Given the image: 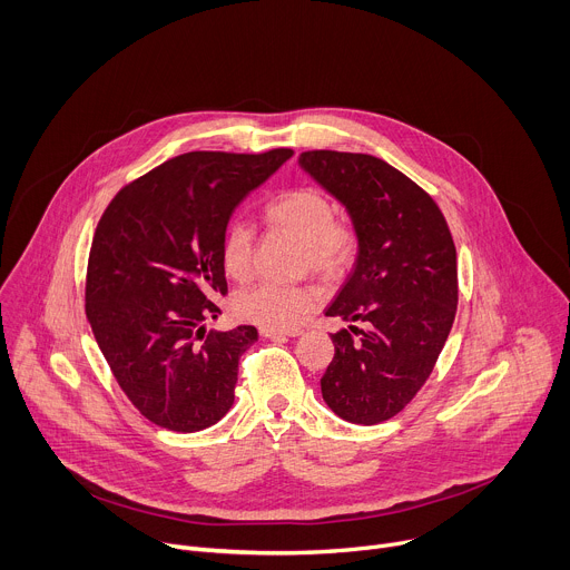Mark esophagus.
<instances>
[{
    "mask_svg": "<svg viewBox=\"0 0 570 570\" xmlns=\"http://www.w3.org/2000/svg\"><path fill=\"white\" fill-rule=\"evenodd\" d=\"M262 336L264 338H297V336H302V330H268V327H262Z\"/></svg>",
    "mask_w": 570,
    "mask_h": 570,
    "instance_id": "esophagus-1",
    "label": "esophagus"
}]
</instances>
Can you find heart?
<instances>
[{"instance_id": "heart-1", "label": "heart", "mask_w": 570, "mask_h": 570, "mask_svg": "<svg viewBox=\"0 0 570 570\" xmlns=\"http://www.w3.org/2000/svg\"><path fill=\"white\" fill-rule=\"evenodd\" d=\"M275 229L297 238L304 248L302 262L322 275L341 273L356 250V234L336 220L332 200L315 187H297L279 194L266 207ZM255 232L246 220H232L220 238V266L227 277L243 282L253 273ZM322 302L313 284L262 282L240 288L232 297L236 317L268 330H293Z\"/></svg>"}]
</instances>
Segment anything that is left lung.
I'll use <instances>...</instances> for the list:
<instances>
[{"instance_id":"1","label":"left lung","mask_w":570,"mask_h":570,"mask_svg":"<svg viewBox=\"0 0 570 570\" xmlns=\"http://www.w3.org/2000/svg\"><path fill=\"white\" fill-rule=\"evenodd\" d=\"M297 165L347 209L358 243L350 277L324 311L350 330L332 334L322 399L345 422L381 424L426 383L453 327V238L435 200L379 157L306 150Z\"/></svg>"}]
</instances>
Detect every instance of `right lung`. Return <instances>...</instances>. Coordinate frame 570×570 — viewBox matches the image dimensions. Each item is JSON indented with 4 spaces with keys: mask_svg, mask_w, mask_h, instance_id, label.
<instances>
[{
    "mask_svg": "<svg viewBox=\"0 0 570 570\" xmlns=\"http://www.w3.org/2000/svg\"><path fill=\"white\" fill-rule=\"evenodd\" d=\"M293 155L194 150L126 185L90 248L86 313L117 383L155 426L196 433L234 403L250 324L205 336L227 293L220 238L232 212Z\"/></svg>",
    "mask_w": 570,
    "mask_h": 570,
    "instance_id": "1",
    "label": "right lung"
}]
</instances>
